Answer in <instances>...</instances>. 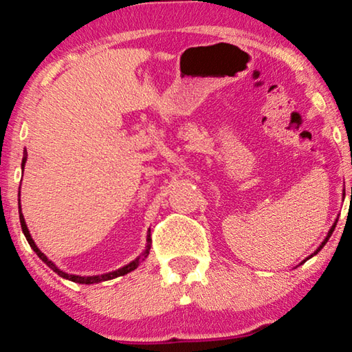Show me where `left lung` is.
<instances>
[{
    "label": "left lung",
    "mask_w": 352,
    "mask_h": 352,
    "mask_svg": "<svg viewBox=\"0 0 352 352\" xmlns=\"http://www.w3.org/2000/svg\"><path fill=\"white\" fill-rule=\"evenodd\" d=\"M336 223H338V219H336V221H335V223H333V226H331V228H330V230H329V234H327V237H325V240H324V242H322V243H320V247H319V248H317V250H316V252H314V253H312L309 258H312V256H314V254H317V253H319V252H320V250H322V248H324V245H325L327 242H329L330 235H331V234H333V230H335V228H336ZM309 258H306V259H309ZM306 259H305V261H306ZM305 261H302V263H305ZM302 263H301V264H302Z\"/></svg>",
    "instance_id": "8db88e82"
}]
</instances>
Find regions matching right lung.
Returning <instances> with one entry per match:
<instances>
[{"label":"right lung","mask_w":352,"mask_h":352,"mask_svg":"<svg viewBox=\"0 0 352 352\" xmlns=\"http://www.w3.org/2000/svg\"><path fill=\"white\" fill-rule=\"evenodd\" d=\"M25 162H27V152H23V158H22V170H23V166H25ZM19 195H21V194H19ZM19 218H21L22 232H23V235H25L27 242L30 243V247L33 248V252H35V253L38 254V256H40L41 261H45V263L47 264V266H50V267L52 269V271H54V272L57 274V276H60V277H64V278H69V280H72V282H76V283H85V285H91V283H99V282H104V280H110V278H115V277L124 276V274H128V272L134 271V269H136V267L139 266V263L144 261V259H146V258L148 256V252H151L152 239H151V229H148V235H147V247H146V250H144V253L141 254V256L136 258V259H134V261H131L129 264H126V266L120 267V269H117V271H113V272L102 274V276H88V277L74 276V274H67V272H64V271H60V269L57 267L54 263L50 261V259L46 258V254H43V253H41V250L36 247V243H35V242H33V239H32V235H30V230H28L27 224H25V219H23V214H22V210H21V199H19Z\"/></svg>","instance_id":"1"}]
</instances>
